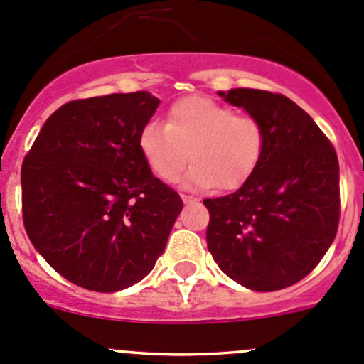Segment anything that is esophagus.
Returning a JSON list of instances; mask_svg holds the SVG:
<instances>
[{"instance_id": "esophagus-1", "label": "esophagus", "mask_w": 364, "mask_h": 364, "mask_svg": "<svg viewBox=\"0 0 364 364\" xmlns=\"http://www.w3.org/2000/svg\"><path fill=\"white\" fill-rule=\"evenodd\" d=\"M182 201H183V203H193V201H196V198L187 196V194H182Z\"/></svg>"}]
</instances>
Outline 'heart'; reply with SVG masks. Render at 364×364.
Wrapping results in <instances>:
<instances>
[{"label": "heart", "instance_id": "obj_1", "mask_svg": "<svg viewBox=\"0 0 364 364\" xmlns=\"http://www.w3.org/2000/svg\"><path fill=\"white\" fill-rule=\"evenodd\" d=\"M265 128L252 114H237L230 105L208 97H183L168 107L166 123L151 121L139 146L152 173L175 182L191 159L186 183L198 189H236L260 165Z\"/></svg>", "mask_w": 364, "mask_h": 364}]
</instances>
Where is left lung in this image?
<instances>
[{"instance_id":"left-lung-1","label":"left lung","mask_w":364,"mask_h":364,"mask_svg":"<svg viewBox=\"0 0 364 364\" xmlns=\"http://www.w3.org/2000/svg\"><path fill=\"white\" fill-rule=\"evenodd\" d=\"M265 128L260 165L236 193L205 199L206 243L230 279L274 291L304 279L333 243L340 218L338 158L314 119L265 90L218 92Z\"/></svg>"}]
</instances>
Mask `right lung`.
I'll return each instance as SVG.
<instances>
[{
    "label": "right lung",
    "mask_w": 364,
    "mask_h": 364,
    "mask_svg": "<svg viewBox=\"0 0 364 364\" xmlns=\"http://www.w3.org/2000/svg\"><path fill=\"white\" fill-rule=\"evenodd\" d=\"M159 99L149 92L71 100L43 124L22 163L27 236L60 276L112 293L165 252L182 199L139 146Z\"/></svg>",
    "instance_id": "1"
}]
</instances>
